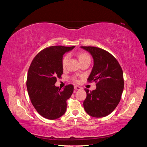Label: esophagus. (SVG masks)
<instances>
[{"label": "esophagus", "instance_id": "34e87169", "mask_svg": "<svg viewBox=\"0 0 147 147\" xmlns=\"http://www.w3.org/2000/svg\"><path fill=\"white\" fill-rule=\"evenodd\" d=\"M74 89H75V90H80V89H82L81 87L78 86H74Z\"/></svg>", "mask_w": 147, "mask_h": 147}]
</instances>
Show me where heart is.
Returning a JSON list of instances; mask_svg holds the SVG:
<instances>
[{"instance_id":"heart-1","label":"heart","mask_w":147,"mask_h":147,"mask_svg":"<svg viewBox=\"0 0 147 147\" xmlns=\"http://www.w3.org/2000/svg\"><path fill=\"white\" fill-rule=\"evenodd\" d=\"M78 56L80 61L86 60V59H90V57L88 56V54H87L84 53H79ZM69 56L68 54H67V55L65 56L63 58V59H62V66H63V67H65L66 66V65L67 63V61L69 60Z\"/></svg>"}]
</instances>
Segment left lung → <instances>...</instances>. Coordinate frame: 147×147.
Segmentation results:
<instances>
[{
	"label": "left lung",
	"mask_w": 147,
	"mask_h": 147,
	"mask_svg": "<svg viewBox=\"0 0 147 147\" xmlns=\"http://www.w3.org/2000/svg\"><path fill=\"white\" fill-rule=\"evenodd\" d=\"M91 54L93 67L88 78L96 82L94 90L85 89L84 101L86 113L93 117H104L115 109L124 89L123 72L117 60L110 53L94 47H80Z\"/></svg>",
	"instance_id": "left-lung-1"
}]
</instances>
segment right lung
I'll return each instance as SVG.
<instances>
[{
  "label": "right lung",
  "instance_id": "add662e5",
  "mask_svg": "<svg viewBox=\"0 0 147 147\" xmlns=\"http://www.w3.org/2000/svg\"><path fill=\"white\" fill-rule=\"evenodd\" d=\"M73 47L53 46L39 53L32 60L27 76L26 87L31 102L39 114L54 120L65 113L66 101L73 93L71 84L63 89L55 86L63 74L62 59Z\"/></svg>",
  "mask_w": 147,
  "mask_h": 147
}]
</instances>
